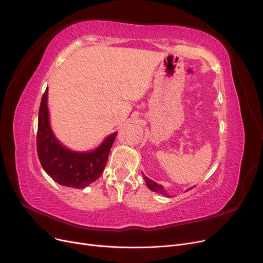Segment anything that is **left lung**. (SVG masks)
Masks as SVG:
<instances>
[{
	"instance_id": "obj_1",
	"label": "left lung",
	"mask_w": 263,
	"mask_h": 263,
	"mask_svg": "<svg viewBox=\"0 0 263 263\" xmlns=\"http://www.w3.org/2000/svg\"><path fill=\"white\" fill-rule=\"evenodd\" d=\"M142 176H144V180L146 181V185L153 191V192H156V193H158V194H161V195H164V196H170L168 193H166V191L164 190V187L162 186V185H160V184H158V183H156V182H154L153 180H150L149 178H147L145 174H142Z\"/></svg>"
}]
</instances>
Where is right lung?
Returning a JSON list of instances; mask_svg holds the SVG:
<instances>
[{
  "label": "right lung",
  "mask_w": 263,
  "mask_h": 263,
  "mask_svg": "<svg viewBox=\"0 0 263 263\" xmlns=\"http://www.w3.org/2000/svg\"><path fill=\"white\" fill-rule=\"evenodd\" d=\"M117 132L108 135L100 146L90 151H76L62 145L52 132L48 91L43 95L38 114L37 154L43 169L60 185L84 189L98 180L104 170Z\"/></svg>",
  "instance_id": "right-lung-1"
}]
</instances>
